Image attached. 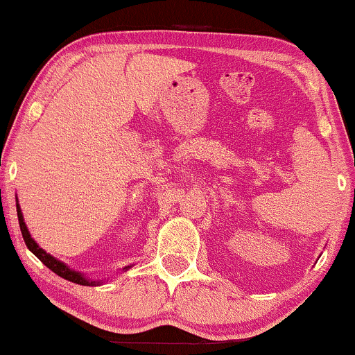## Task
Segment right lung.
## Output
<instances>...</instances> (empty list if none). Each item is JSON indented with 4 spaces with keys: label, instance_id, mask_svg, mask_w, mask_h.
<instances>
[{
    "label": "right lung",
    "instance_id": "1",
    "mask_svg": "<svg viewBox=\"0 0 355 355\" xmlns=\"http://www.w3.org/2000/svg\"><path fill=\"white\" fill-rule=\"evenodd\" d=\"M16 212H18L19 229H21V234H23L24 243H26V245H28L29 251H31L33 254H35V256L37 257V259H40V261L43 262V264L46 266V268H49V269L53 270V272H56L58 276H61L62 279H66V281L76 282V284H81V286H98V284H99L98 281H87V279H86L85 276H81V274L76 272V270L69 269L68 266L62 264L61 261L54 259L53 256H49L48 252L43 251V249H41L40 245H37V244L35 243V239H33V237L29 236V231H28L26 224H24V220H23V214H21V209H19L18 204H16ZM124 269H128V268H124Z\"/></svg>",
    "mask_w": 355,
    "mask_h": 355
}]
</instances>
